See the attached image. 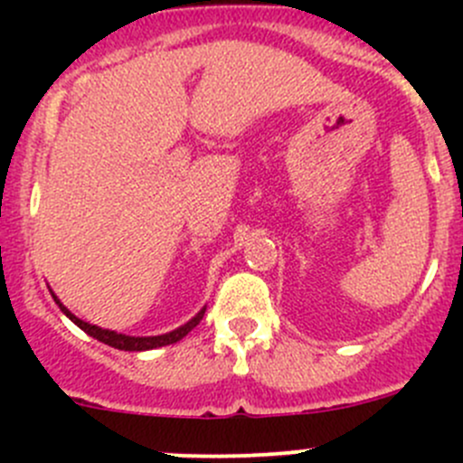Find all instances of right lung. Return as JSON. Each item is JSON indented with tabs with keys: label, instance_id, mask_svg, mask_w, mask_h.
I'll list each match as a JSON object with an SVG mask.
<instances>
[{
	"label": "right lung",
	"instance_id": "obj_1",
	"mask_svg": "<svg viewBox=\"0 0 463 463\" xmlns=\"http://www.w3.org/2000/svg\"><path fill=\"white\" fill-rule=\"evenodd\" d=\"M53 296V293H51ZM55 305L60 307V311H62L64 316H67L69 320L76 322L78 326H80L82 331L89 335H93L96 340H100V343L109 345V347L114 349H123V352H147V349H156V347H165V345H172V343H179L184 335H188L190 331L194 329V326L199 325L205 314V307L202 311H199L197 316H194L193 320H188L185 325H181L179 329L170 331V334H161V335H125V334H116V331H109V329H102V326H96V325H89V322L80 320L78 316H73L71 311L67 309V307L62 305V302L58 300V296H53Z\"/></svg>",
	"mask_w": 463,
	"mask_h": 463
}]
</instances>
